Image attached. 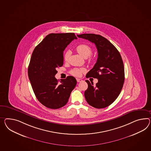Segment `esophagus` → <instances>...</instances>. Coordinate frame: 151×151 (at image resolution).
I'll return each instance as SVG.
<instances>
[{"instance_id": "1", "label": "esophagus", "mask_w": 151, "mask_h": 151, "mask_svg": "<svg viewBox=\"0 0 151 151\" xmlns=\"http://www.w3.org/2000/svg\"><path fill=\"white\" fill-rule=\"evenodd\" d=\"M77 82H81V81H83V80L81 79H79V78H77Z\"/></svg>"}]
</instances>
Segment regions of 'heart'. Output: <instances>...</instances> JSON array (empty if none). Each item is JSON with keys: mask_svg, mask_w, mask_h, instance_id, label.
I'll return each mask as SVG.
<instances>
[{"mask_svg": "<svg viewBox=\"0 0 151 151\" xmlns=\"http://www.w3.org/2000/svg\"><path fill=\"white\" fill-rule=\"evenodd\" d=\"M76 49L78 52V53L79 54L81 55V56H83L84 58H88L89 56L91 55V54H92V52H93L92 48L90 47L89 45L86 44H81L78 45L76 47ZM70 54H71V52L69 50L66 51L65 52V53L64 54V56H63V58H64L65 61H68V58H70ZM91 60H92L91 57L90 56L89 58H88V61L89 62H91ZM85 71H86V70L84 68H75L73 70H71L70 74L75 77H81L82 73L85 72Z\"/></svg>", "mask_w": 151, "mask_h": 151, "instance_id": "heart-1", "label": "heart"}]
</instances>
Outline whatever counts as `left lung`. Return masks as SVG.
Segmentation results:
<instances>
[{
    "mask_svg": "<svg viewBox=\"0 0 151 151\" xmlns=\"http://www.w3.org/2000/svg\"><path fill=\"white\" fill-rule=\"evenodd\" d=\"M78 37L94 43L98 52L97 62L86 77L97 78L93 86L88 80V88L84 93L90 106L96 108L108 107L119 95L124 84V64L120 53L112 43L100 35L82 34Z\"/></svg>",
    "mask_w": 151,
    "mask_h": 151,
    "instance_id": "left-lung-1",
    "label": "left lung"
}]
</instances>
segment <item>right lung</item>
Masks as SVG:
<instances>
[{
    "instance_id": "add662e5",
    "label": "right lung",
    "mask_w": 151,
    "mask_h": 151,
    "mask_svg": "<svg viewBox=\"0 0 151 151\" xmlns=\"http://www.w3.org/2000/svg\"><path fill=\"white\" fill-rule=\"evenodd\" d=\"M73 33H50L35 47L28 66V74L35 95L39 102L51 109L67 104L77 84L76 78L68 76L58 83L55 77L56 68L63 64V51L73 39Z\"/></svg>"
}]
</instances>
